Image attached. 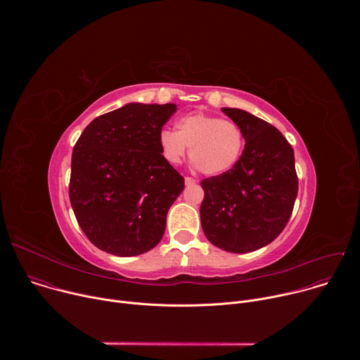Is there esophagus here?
Segmentation results:
<instances>
[{
	"label": "esophagus",
	"mask_w": 360,
	"mask_h": 360,
	"mask_svg": "<svg viewBox=\"0 0 360 360\" xmlns=\"http://www.w3.org/2000/svg\"><path fill=\"white\" fill-rule=\"evenodd\" d=\"M196 184V181L193 179V178H191V176H186L185 178V185L186 186H192V185H195Z\"/></svg>",
	"instance_id": "1"
}]
</instances>
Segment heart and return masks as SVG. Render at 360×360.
I'll return each mask as SVG.
<instances>
[{"instance_id": "b5f03b06", "label": "heart", "mask_w": 360, "mask_h": 360, "mask_svg": "<svg viewBox=\"0 0 360 360\" xmlns=\"http://www.w3.org/2000/svg\"><path fill=\"white\" fill-rule=\"evenodd\" d=\"M160 146L164 158L179 164L189 149L191 161L210 176L231 171L245 146L240 127L232 121L207 114H189L178 120L176 131L162 129Z\"/></svg>"}]
</instances>
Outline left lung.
Listing matches in <instances>:
<instances>
[{"mask_svg":"<svg viewBox=\"0 0 360 360\" xmlns=\"http://www.w3.org/2000/svg\"><path fill=\"white\" fill-rule=\"evenodd\" d=\"M245 136L236 165L203 179L200 224L208 240L233 253L271 243L286 226L297 195L295 153L266 121L243 110L222 108Z\"/></svg>","mask_w":360,"mask_h":360,"instance_id":"8db88e82","label":"left lung"}]
</instances>
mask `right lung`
<instances>
[{
  "label": "right lung",
  "instance_id": "1",
  "mask_svg": "<svg viewBox=\"0 0 360 360\" xmlns=\"http://www.w3.org/2000/svg\"><path fill=\"white\" fill-rule=\"evenodd\" d=\"M175 111V104L131 102L96 117L78 138L70 200L98 249L136 256L162 239L167 214L185 186L160 146V132Z\"/></svg>",
  "mask_w": 360,
  "mask_h": 360
}]
</instances>
